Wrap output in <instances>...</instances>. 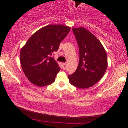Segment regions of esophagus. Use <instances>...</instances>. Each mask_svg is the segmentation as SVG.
Segmentation results:
<instances>
[{
  "label": "esophagus",
  "instance_id": "obj_1",
  "mask_svg": "<svg viewBox=\"0 0 128 128\" xmlns=\"http://www.w3.org/2000/svg\"><path fill=\"white\" fill-rule=\"evenodd\" d=\"M66 64H65V63H63L62 64V69L64 70L66 69Z\"/></svg>",
  "mask_w": 128,
  "mask_h": 128
}]
</instances>
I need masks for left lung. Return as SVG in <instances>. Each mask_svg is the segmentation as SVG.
<instances>
[{"instance_id": "obj_1", "label": "left lung", "mask_w": 128, "mask_h": 128, "mask_svg": "<svg viewBox=\"0 0 128 128\" xmlns=\"http://www.w3.org/2000/svg\"><path fill=\"white\" fill-rule=\"evenodd\" d=\"M79 49V62L76 72L68 75L70 83L79 88H86L97 83L106 73L107 55L100 42L83 27L73 28Z\"/></svg>"}]
</instances>
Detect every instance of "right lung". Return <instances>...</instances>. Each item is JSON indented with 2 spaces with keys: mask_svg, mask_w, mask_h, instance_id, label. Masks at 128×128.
<instances>
[{
  "mask_svg": "<svg viewBox=\"0 0 128 128\" xmlns=\"http://www.w3.org/2000/svg\"><path fill=\"white\" fill-rule=\"evenodd\" d=\"M70 27L48 25L29 38L20 51V63L26 76L34 84L42 87L54 83L60 68L50 56L58 50Z\"/></svg>",
  "mask_w": 128,
  "mask_h": 128,
  "instance_id": "obj_1",
  "label": "right lung"
}]
</instances>
